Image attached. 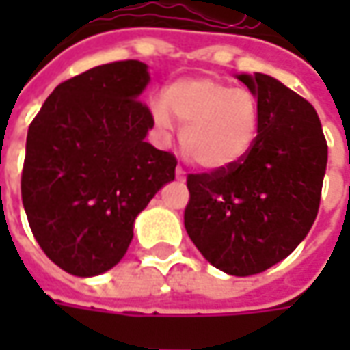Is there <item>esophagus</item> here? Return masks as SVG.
Listing matches in <instances>:
<instances>
[{"mask_svg": "<svg viewBox=\"0 0 350 350\" xmlns=\"http://www.w3.org/2000/svg\"><path fill=\"white\" fill-rule=\"evenodd\" d=\"M175 175H177V179H179V181H185V169H183L181 165H177V169H175Z\"/></svg>", "mask_w": 350, "mask_h": 350, "instance_id": "obj_1", "label": "esophagus"}]
</instances>
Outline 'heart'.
Wrapping results in <instances>:
<instances>
[{"label": "heart", "instance_id": "1", "mask_svg": "<svg viewBox=\"0 0 350 350\" xmlns=\"http://www.w3.org/2000/svg\"><path fill=\"white\" fill-rule=\"evenodd\" d=\"M155 120L161 126L175 122L183 128V152L200 167L220 171L249 154L259 134L261 111L247 89L216 77H191L165 89Z\"/></svg>", "mask_w": 350, "mask_h": 350}]
</instances>
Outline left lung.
<instances>
[{
  "label": "left lung",
  "instance_id": "left-lung-1",
  "mask_svg": "<svg viewBox=\"0 0 350 350\" xmlns=\"http://www.w3.org/2000/svg\"><path fill=\"white\" fill-rule=\"evenodd\" d=\"M257 95L261 122L232 167L189 173L185 230L204 259L234 276L288 257L316 220L327 142L316 109L265 74L239 75Z\"/></svg>",
  "mask_w": 350,
  "mask_h": 350
}]
</instances>
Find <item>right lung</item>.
Masks as SVG:
<instances>
[{
  "label": "right lung",
  "mask_w": 350,
  "mask_h": 350,
  "mask_svg": "<svg viewBox=\"0 0 350 350\" xmlns=\"http://www.w3.org/2000/svg\"><path fill=\"white\" fill-rule=\"evenodd\" d=\"M148 66L120 60L62 81L27 134L21 196L34 239L74 276L113 269L134 220L175 179L177 159L144 140Z\"/></svg>",
  "instance_id": "1"
}]
</instances>
